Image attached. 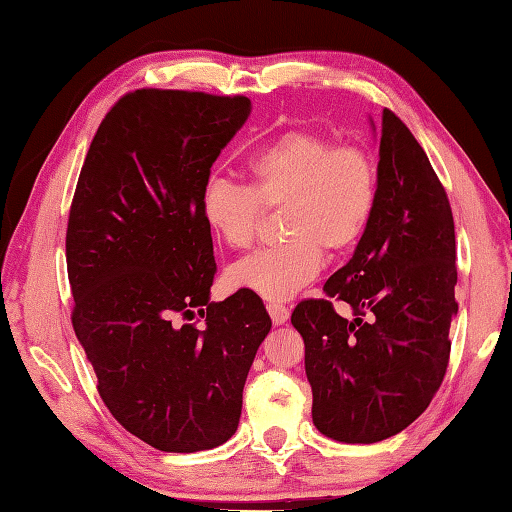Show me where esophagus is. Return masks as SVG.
I'll return each mask as SVG.
<instances>
[{
    "instance_id": "34e87169",
    "label": "esophagus",
    "mask_w": 512,
    "mask_h": 512,
    "mask_svg": "<svg viewBox=\"0 0 512 512\" xmlns=\"http://www.w3.org/2000/svg\"><path fill=\"white\" fill-rule=\"evenodd\" d=\"M266 308H268L270 319H273L275 325L286 323L288 317H290V310H288V306H284V303H268Z\"/></svg>"
}]
</instances>
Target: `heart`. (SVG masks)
<instances>
[{
	"label": "heart",
	"instance_id": "b5f03b06",
	"mask_svg": "<svg viewBox=\"0 0 512 512\" xmlns=\"http://www.w3.org/2000/svg\"><path fill=\"white\" fill-rule=\"evenodd\" d=\"M246 184L206 178L200 209L211 231L231 248L253 244L264 209L281 211L279 246L259 248L228 268L235 288L286 301L317 279L323 248H352L372 220L378 171L361 145L334 143L317 129H288L246 160Z\"/></svg>",
	"mask_w": 512,
	"mask_h": 512
}]
</instances>
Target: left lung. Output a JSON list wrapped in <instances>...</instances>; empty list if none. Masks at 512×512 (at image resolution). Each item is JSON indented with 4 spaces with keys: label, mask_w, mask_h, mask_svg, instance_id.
Listing matches in <instances>:
<instances>
[{
    "label": "left lung",
    "mask_w": 512,
    "mask_h": 512,
    "mask_svg": "<svg viewBox=\"0 0 512 512\" xmlns=\"http://www.w3.org/2000/svg\"><path fill=\"white\" fill-rule=\"evenodd\" d=\"M455 228L440 178L409 127L383 112L376 206L350 262L303 299L312 420L323 436L372 444L429 407L447 374L455 303ZM350 302L343 320L331 299Z\"/></svg>",
    "instance_id": "obj_1"
}]
</instances>
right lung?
<instances>
[{"mask_svg":"<svg viewBox=\"0 0 512 512\" xmlns=\"http://www.w3.org/2000/svg\"><path fill=\"white\" fill-rule=\"evenodd\" d=\"M248 114L239 94L127 92L76 182L65 233L72 328L105 407L158 451H206L233 436L273 325L250 290L209 301L217 266L200 191Z\"/></svg>","mask_w":512,"mask_h":512,"instance_id":"add662e5","label":"right lung"}]
</instances>
